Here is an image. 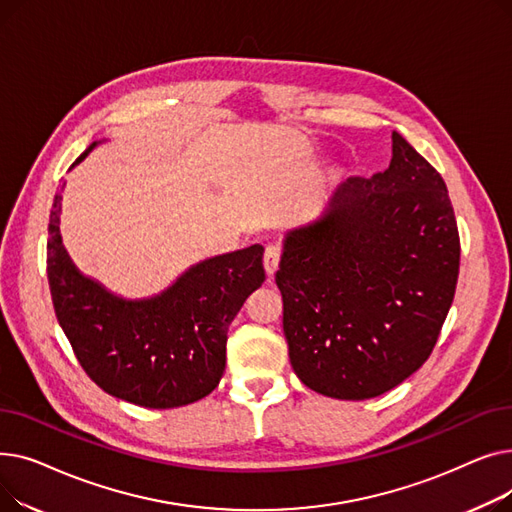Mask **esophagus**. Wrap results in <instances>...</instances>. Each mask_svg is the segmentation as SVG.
Segmentation results:
<instances>
[{
	"instance_id": "esophagus-1",
	"label": "esophagus",
	"mask_w": 512,
	"mask_h": 512,
	"mask_svg": "<svg viewBox=\"0 0 512 512\" xmlns=\"http://www.w3.org/2000/svg\"><path fill=\"white\" fill-rule=\"evenodd\" d=\"M280 257H282V249L278 245H270L265 249V255H263V265H265V272L267 276H274L276 270H278V263H280Z\"/></svg>"
}]
</instances>
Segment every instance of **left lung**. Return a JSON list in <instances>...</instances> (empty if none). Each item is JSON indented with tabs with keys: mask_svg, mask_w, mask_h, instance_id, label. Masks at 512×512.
Here are the masks:
<instances>
[{
	"mask_svg": "<svg viewBox=\"0 0 512 512\" xmlns=\"http://www.w3.org/2000/svg\"><path fill=\"white\" fill-rule=\"evenodd\" d=\"M459 261L440 172L392 132L386 172L348 178L326 218L286 236L276 284L294 373L340 400L405 382L434 351Z\"/></svg>",
	"mask_w": 512,
	"mask_h": 512,
	"instance_id": "left-lung-1",
	"label": "left lung"
}]
</instances>
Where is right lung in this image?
<instances>
[{
    "instance_id": "right-lung-1",
    "label": "right lung",
    "mask_w": 512,
    "mask_h": 512,
    "mask_svg": "<svg viewBox=\"0 0 512 512\" xmlns=\"http://www.w3.org/2000/svg\"><path fill=\"white\" fill-rule=\"evenodd\" d=\"M60 209L62 193L49 213V290L60 326L89 378L103 392L147 409L191 405L218 388L228 328L249 294L265 282L263 247L207 259L159 297L132 303L76 272L62 247Z\"/></svg>"
}]
</instances>
